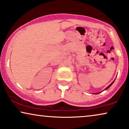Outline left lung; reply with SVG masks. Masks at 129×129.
Listing matches in <instances>:
<instances>
[{
  "label": "left lung",
  "instance_id": "1",
  "mask_svg": "<svg viewBox=\"0 0 129 129\" xmlns=\"http://www.w3.org/2000/svg\"><path fill=\"white\" fill-rule=\"evenodd\" d=\"M114 80L113 81V82L112 83H111V84H110V85H109V86H107V87L106 88V89H105V90H107V89H109V87H110V86L112 85V84H113V83H114ZM98 93H95V94H98Z\"/></svg>",
  "mask_w": 129,
  "mask_h": 129
}]
</instances>
